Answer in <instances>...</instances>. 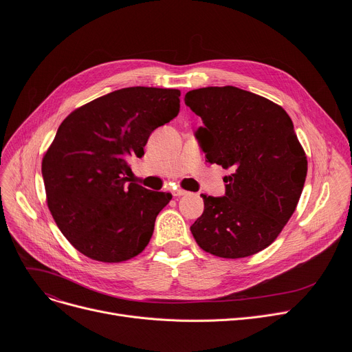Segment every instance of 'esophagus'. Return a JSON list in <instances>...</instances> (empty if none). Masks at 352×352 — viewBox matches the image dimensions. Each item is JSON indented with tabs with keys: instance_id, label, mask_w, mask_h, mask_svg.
<instances>
[{
	"instance_id": "34e87169",
	"label": "esophagus",
	"mask_w": 352,
	"mask_h": 352,
	"mask_svg": "<svg viewBox=\"0 0 352 352\" xmlns=\"http://www.w3.org/2000/svg\"><path fill=\"white\" fill-rule=\"evenodd\" d=\"M187 194H188L187 191H184V190H179V188H178V190H174V191H173V195H174V197H177V198H178V197H182V195H187Z\"/></svg>"
}]
</instances>
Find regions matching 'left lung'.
Wrapping results in <instances>:
<instances>
[{
  "label": "left lung",
  "mask_w": 352,
  "mask_h": 352,
  "mask_svg": "<svg viewBox=\"0 0 352 352\" xmlns=\"http://www.w3.org/2000/svg\"><path fill=\"white\" fill-rule=\"evenodd\" d=\"M202 120L195 131L208 162L232 174L224 197L201 194L204 212L191 226L197 244L223 258H244L272 244L295 211L307 157L284 108L236 87L188 91Z\"/></svg>",
  "instance_id": "obj_1"
}]
</instances>
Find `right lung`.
<instances>
[{
  "label": "right lung",
  "mask_w": 352,
  "mask_h": 352,
  "mask_svg": "<svg viewBox=\"0 0 352 352\" xmlns=\"http://www.w3.org/2000/svg\"><path fill=\"white\" fill-rule=\"evenodd\" d=\"M179 89L129 87L71 113L43 158L47 204L64 236L102 263L142 252L155 218L173 198L131 178L155 128L179 113Z\"/></svg>",
  "instance_id": "right-lung-1"
}]
</instances>
